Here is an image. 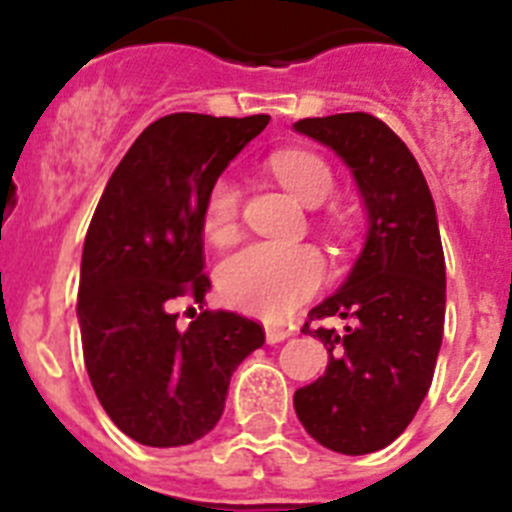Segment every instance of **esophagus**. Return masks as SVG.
Masks as SVG:
<instances>
[{"mask_svg": "<svg viewBox=\"0 0 512 512\" xmlns=\"http://www.w3.org/2000/svg\"><path fill=\"white\" fill-rule=\"evenodd\" d=\"M292 336V330L287 325H279V323H269L266 325V343H282L284 338Z\"/></svg>", "mask_w": 512, "mask_h": 512, "instance_id": "esophagus-1", "label": "esophagus"}]
</instances>
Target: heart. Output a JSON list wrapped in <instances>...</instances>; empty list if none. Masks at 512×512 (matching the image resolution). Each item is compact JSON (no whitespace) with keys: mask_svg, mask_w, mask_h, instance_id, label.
Listing matches in <instances>:
<instances>
[{"mask_svg":"<svg viewBox=\"0 0 512 512\" xmlns=\"http://www.w3.org/2000/svg\"><path fill=\"white\" fill-rule=\"evenodd\" d=\"M279 182L307 207H318L336 189L333 171L323 158L307 151H282L271 158ZM241 215V194L228 179H217L202 207V230L212 243L223 246L235 238ZM325 266L320 253L307 246L251 243L230 253L217 269V284L233 307L261 318L277 320L320 287Z\"/></svg>","mask_w":512,"mask_h":512,"instance_id":"1","label":"heart"}]
</instances>
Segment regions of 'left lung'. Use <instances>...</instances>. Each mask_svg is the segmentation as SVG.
<instances>
[{"label":"left lung","instance_id":"obj_1","mask_svg":"<svg viewBox=\"0 0 512 512\" xmlns=\"http://www.w3.org/2000/svg\"><path fill=\"white\" fill-rule=\"evenodd\" d=\"M292 128L348 166L366 210V241L346 282L310 310L343 330H310L325 374L295 392L320 446L361 456L390 446L428 395L446 315V261L436 205L410 148L366 112L307 117Z\"/></svg>","mask_w":512,"mask_h":512}]
</instances>
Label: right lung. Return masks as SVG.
Wrapping results in <instances>:
<instances>
[{
  "label": "right lung",
  "instance_id": "1",
  "mask_svg": "<svg viewBox=\"0 0 512 512\" xmlns=\"http://www.w3.org/2000/svg\"><path fill=\"white\" fill-rule=\"evenodd\" d=\"M266 125L269 115L197 112L151 122L89 223L76 305L84 364L104 413L143 446L207 436L238 364L264 346V328L238 312L205 310L179 328L174 307L205 302V197Z\"/></svg>",
  "mask_w": 512,
  "mask_h": 512
}]
</instances>
